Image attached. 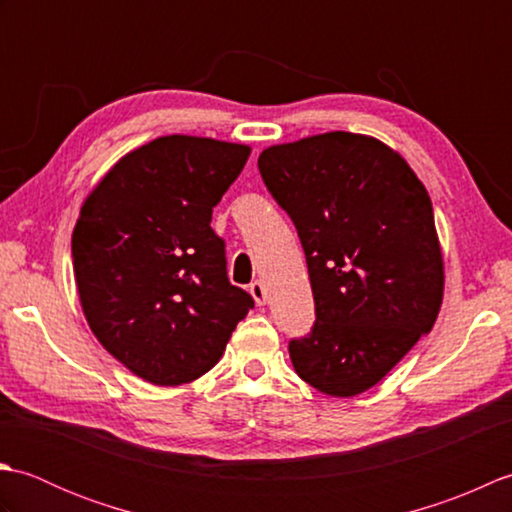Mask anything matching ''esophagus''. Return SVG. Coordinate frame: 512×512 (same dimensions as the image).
Instances as JSON below:
<instances>
[{
  "label": "esophagus",
  "instance_id": "obj_1",
  "mask_svg": "<svg viewBox=\"0 0 512 512\" xmlns=\"http://www.w3.org/2000/svg\"><path fill=\"white\" fill-rule=\"evenodd\" d=\"M248 290H250V295H253L257 306H266V286H264V281H253Z\"/></svg>",
  "mask_w": 512,
  "mask_h": 512
}]
</instances>
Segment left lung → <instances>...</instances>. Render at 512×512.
<instances>
[{
    "instance_id": "8db88e82",
    "label": "left lung",
    "mask_w": 512,
    "mask_h": 512,
    "mask_svg": "<svg viewBox=\"0 0 512 512\" xmlns=\"http://www.w3.org/2000/svg\"><path fill=\"white\" fill-rule=\"evenodd\" d=\"M257 167L295 224L310 273L317 319L288 343L295 372L323 394H363L440 312L429 193L394 149L350 132L268 147Z\"/></svg>"
}]
</instances>
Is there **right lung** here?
I'll list each match as a JSON object with an SVG mask.
<instances>
[{"mask_svg":"<svg viewBox=\"0 0 512 512\" xmlns=\"http://www.w3.org/2000/svg\"><path fill=\"white\" fill-rule=\"evenodd\" d=\"M250 149L162 136L121 158L72 233L81 306L96 339L147 383L173 387L220 361L253 297L226 275L213 206Z\"/></svg>","mask_w":512,"mask_h":512,"instance_id":"add662e5","label":"right lung"}]
</instances>
